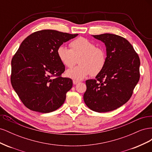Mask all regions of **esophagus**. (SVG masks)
Segmentation results:
<instances>
[{
    "instance_id": "1",
    "label": "esophagus",
    "mask_w": 152,
    "mask_h": 152,
    "mask_svg": "<svg viewBox=\"0 0 152 152\" xmlns=\"http://www.w3.org/2000/svg\"><path fill=\"white\" fill-rule=\"evenodd\" d=\"M79 81H78V80H73V84H77L78 83H79Z\"/></svg>"
}]
</instances>
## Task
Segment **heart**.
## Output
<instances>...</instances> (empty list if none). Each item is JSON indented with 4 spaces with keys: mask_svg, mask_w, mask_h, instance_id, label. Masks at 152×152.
Returning a JSON list of instances; mask_svg holds the SVG:
<instances>
[{
    "mask_svg": "<svg viewBox=\"0 0 152 152\" xmlns=\"http://www.w3.org/2000/svg\"><path fill=\"white\" fill-rule=\"evenodd\" d=\"M70 49L61 45L57 49L59 61L68 68H72L79 58V65L66 72V77L75 80L84 79L92 74L96 75L102 72L107 63L105 50L96 47L95 44L84 37H79L70 44Z\"/></svg>",
    "mask_w": 152,
    "mask_h": 152,
    "instance_id": "heart-1",
    "label": "heart"
}]
</instances>
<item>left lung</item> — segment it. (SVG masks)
<instances>
[{"label":"left lung","mask_w":152,"mask_h":152,"mask_svg":"<svg viewBox=\"0 0 152 152\" xmlns=\"http://www.w3.org/2000/svg\"><path fill=\"white\" fill-rule=\"evenodd\" d=\"M104 44L107 63L96 79L86 81L84 101L96 112H108L127 103L140 80V60L125 38L111 34L93 35Z\"/></svg>","instance_id":"1"}]
</instances>
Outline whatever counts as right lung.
Returning <instances> with one entry per match:
<instances>
[{"label":"right lung","mask_w":152,"mask_h":152,"mask_svg":"<svg viewBox=\"0 0 152 152\" xmlns=\"http://www.w3.org/2000/svg\"><path fill=\"white\" fill-rule=\"evenodd\" d=\"M78 35L43 30L31 34L21 42L11 61V82L26 107L49 113L65 102L73 82L61 77L65 67L59 61L57 49Z\"/></svg>","instance_id":"right-lung-1"}]
</instances>
